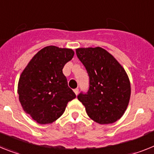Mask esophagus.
I'll list each match as a JSON object with an SVG mask.
<instances>
[{
  "label": "esophagus",
  "mask_w": 154,
  "mask_h": 154,
  "mask_svg": "<svg viewBox=\"0 0 154 154\" xmlns=\"http://www.w3.org/2000/svg\"><path fill=\"white\" fill-rule=\"evenodd\" d=\"M74 92H75V95H78V93H79V89H78V88L75 89Z\"/></svg>",
  "instance_id": "obj_1"
}]
</instances>
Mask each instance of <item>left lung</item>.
Masks as SVG:
<instances>
[{
	"instance_id": "8db88e82",
	"label": "left lung",
	"mask_w": 154,
	"mask_h": 154,
	"mask_svg": "<svg viewBox=\"0 0 154 154\" xmlns=\"http://www.w3.org/2000/svg\"><path fill=\"white\" fill-rule=\"evenodd\" d=\"M76 54L90 77V88L78 99L88 116L101 125L112 124L125 112L131 86L124 68L114 56L100 47L78 48Z\"/></svg>"
}]
</instances>
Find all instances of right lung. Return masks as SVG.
Instances as JSON below:
<instances>
[{
	"label": "right lung",
	"mask_w": 154,
	"mask_h": 154,
	"mask_svg": "<svg viewBox=\"0 0 154 154\" xmlns=\"http://www.w3.org/2000/svg\"><path fill=\"white\" fill-rule=\"evenodd\" d=\"M74 54L72 49L48 46L38 51L22 72L18 99L25 112L39 124L55 122L75 98L62 72Z\"/></svg>",
	"instance_id": "right-lung-1"
}]
</instances>
